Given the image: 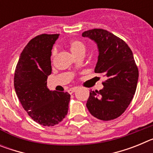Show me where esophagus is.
<instances>
[{"instance_id": "esophagus-1", "label": "esophagus", "mask_w": 153, "mask_h": 153, "mask_svg": "<svg viewBox=\"0 0 153 153\" xmlns=\"http://www.w3.org/2000/svg\"><path fill=\"white\" fill-rule=\"evenodd\" d=\"M76 90V87H74V88L70 89V90H68V93H70V94H72V93H74Z\"/></svg>"}]
</instances>
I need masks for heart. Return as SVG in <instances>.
Masks as SVG:
<instances>
[{
	"mask_svg": "<svg viewBox=\"0 0 153 153\" xmlns=\"http://www.w3.org/2000/svg\"><path fill=\"white\" fill-rule=\"evenodd\" d=\"M67 46H68L69 49L71 51V53L76 56L81 53H85V51H86L85 44L79 40H70Z\"/></svg>",
	"mask_w": 153,
	"mask_h": 153,
	"instance_id": "1",
	"label": "heart"
}]
</instances>
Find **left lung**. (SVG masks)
I'll use <instances>...</instances> for the list:
<instances>
[{
    "label": "left lung",
    "mask_w": 153,
    "mask_h": 153,
    "mask_svg": "<svg viewBox=\"0 0 153 153\" xmlns=\"http://www.w3.org/2000/svg\"><path fill=\"white\" fill-rule=\"evenodd\" d=\"M82 36L97 44L95 73L106 78L102 90L90 91L86 107L99 120H114L125 112L136 93L139 70L132 52L125 41L106 30H90Z\"/></svg>",
    "instance_id": "obj_1"
}]
</instances>
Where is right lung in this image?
Returning <instances> with one entry per match:
<instances>
[{
  "mask_svg": "<svg viewBox=\"0 0 153 153\" xmlns=\"http://www.w3.org/2000/svg\"><path fill=\"white\" fill-rule=\"evenodd\" d=\"M59 34H40L24 47L14 73V89L23 108L40 125L52 126L68 113L70 95L47 88L51 50Z\"/></svg>",
  "mask_w": 153,
  "mask_h": 153,
  "instance_id": "1",
  "label": "right lung"
}]
</instances>
